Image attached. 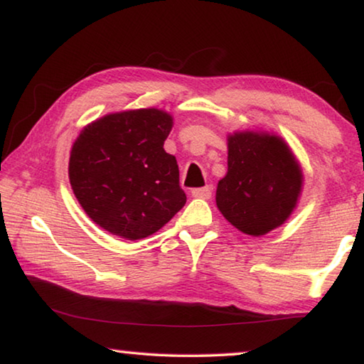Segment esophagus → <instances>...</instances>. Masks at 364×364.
Listing matches in <instances>:
<instances>
[{
  "label": "esophagus",
  "mask_w": 364,
  "mask_h": 364,
  "mask_svg": "<svg viewBox=\"0 0 364 364\" xmlns=\"http://www.w3.org/2000/svg\"><path fill=\"white\" fill-rule=\"evenodd\" d=\"M212 191H213L212 186L197 188V189H193V197H197V199H210Z\"/></svg>",
  "instance_id": "obj_1"
}]
</instances>
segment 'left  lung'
<instances>
[{"instance_id":"obj_1","label":"left lung","mask_w":364,"mask_h":364,"mask_svg":"<svg viewBox=\"0 0 364 364\" xmlns=\"http://www.w3.org/2000/svg\"><path fill=\"white\" fill-rule=\"evenodd\" d=\"M304 188L297 157L274 133L228 134V171L217 186L221 215L249 236L260 237L286 223Z\"/></svg>"}]
</instances>
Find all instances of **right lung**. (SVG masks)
Instances as JSON below:
<instances>
[{"label": "right lung", "mask_w": 364, "mask_h": 364, "mask_svg": "<svg viewBox=\"0 0 364 364\" xmlns=\"http://www.w3.org/2000/svg\"><path fill=\"white\" fill-rule=\"evenodd\" d=\"M173 117L162 109L107 114L80 132L69 180L85 213L128 241L157 232L186 204L175 156L164 143Z\"/></svg>", "instance_id": "obj_1"}]
</instances>
